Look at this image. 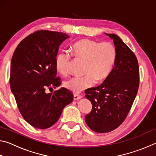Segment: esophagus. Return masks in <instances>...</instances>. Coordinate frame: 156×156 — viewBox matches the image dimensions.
Masks as SVG:
<instances>
[{
  "instance_id": "obj_1",
  "label": "esophagus",
  "mask_w": 156,
  "mask_h": 156,
  "mask_svg": "<svg viewBox=\"0 0 156 156\" xmlns=\"http://www.w3.org/2000/svg\"><path fill=\"white\" fill-rule=\"evenodd\" d=\"M82 98H83V96H80V95H76V94L73 95V100H78L81 99Z\"/></svg>"
}]
</instances>
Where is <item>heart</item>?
Wrapping results in <instances>:
<instances>
[{
	"instance_id": "b5f03b06",
	"label": "heart",
	"mask_w": 156,
	"mask_h": 156,
	"mask_svg": "<svg viewBox=\"0 0 156 156\" xmlns=\"http://www.w3.org/2000/svg\"><path fill=\"white\" fill-rule=\"evenodd\" d=\"M72 54L84 60L83 76H76L65 82L66 89L74 94H79L91 87L96 80H104L112 72L116 59L115 46L109 42L97 43L96 41L81 39L73 44ZM71 56L67 52L60 51L57 54L55 65L60 74L68 72Z\"/></svg>"
}]
</instances>
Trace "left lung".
Returning <instances> with one entry per match:
<instances>
[{
  "label": "left lung",
  "mask_w": 156,
  "mask_h": 156,
  "mask_svg": "<svg viewBox=\"0 0 156 156\" xmlns=\"http://www.w3.org/2000/svg\"><path fill=\"white\" fill-rule=\"evenodd\" d=\"M112 39L116 59L109 75L100 85L88 89L85 97L92 104L85 122L97 133L118 128L127 115L138 93L140 74L137 58L119 36L105 34Z\"/></svg>",
  "instance_id": "obj_1"
}]
</instances>
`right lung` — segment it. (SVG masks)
<instances>
[{
    "label": "right lung",
    "instance_id": "1",
    "mask_svg": "<svg viewBox=\"0 0 156 156\" xmlns=\"http://www.w3.org/2000/svg\"><path fill=\"white\" fill-rule=\"evenodd\" d=\"M67 34L41 30L20 42L13 54L10 68V85L21 115L37 129L49 128L59 119L64 107L73 100V94L66 88L54 93L47 87H58L55 60L59 46Z\"/></svg>",
    "mask_w": 156,
    "mask_h": 156
}]
</instances>
